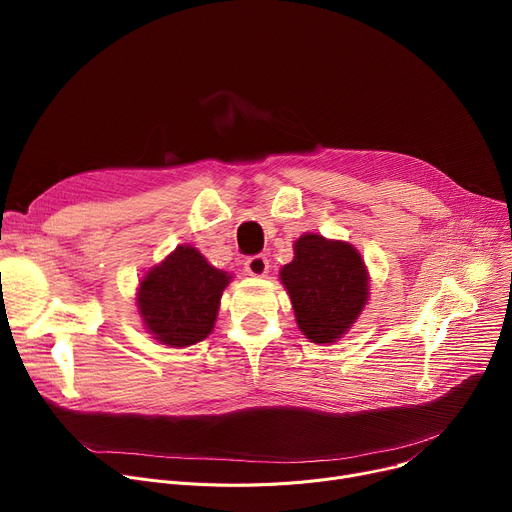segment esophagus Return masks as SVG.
<instances>
[{"instance_id": "obj_1", "label": "esophagus", "mask_w": 512, "mask_h": 512, "mask_svg": "<svg viewBox=\"0 0 512 512\" xmlns=\"http://www.w3.org/2000/svg\"><path fill=\"white\" fill-rule=\"evenodd\" d=\"M245 270L253 278H263L267 272H270V261H267L265 255H253L245 261Z\"/></svg>"}]
</instances>
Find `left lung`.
I'll list each match as a JSON object with an SVG mask.
<instances>
[{
    "mask_svg": "<svg viewBox=\"0 0 512 512\" xmlns=\"http://www.w3.org/2000/svg\"><path fill=\"white\" fill-rule=\"evenodd\" d=\"M280 270L297 326L315 344H334L353 328L369 301V272L351 242L307 232Z\"/></svg>",
    "mask_w": 512,
    "mask_h": 512,
    "instance_id": "8db88e82",
    "label": "left lung"
}]
</instances>
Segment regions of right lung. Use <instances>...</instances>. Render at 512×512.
<instances>
[{
	"label": "right lung",
	"instance_id": "obj_1",
	"mask_svg": "<svg viewBox=\"0 0 512 512\" xmlns=\"http://www.w3.org/2000/svg\"><path fill=\"white\" fill-rule=\"evenodd\" d=\"M232 274L213 267L195 247L178 245L139 280L137 309L145 330L170 348L207 338Z\"/></svg>",
	"mask_w": 512,
	"mask_h": 512
}]
</instances>
